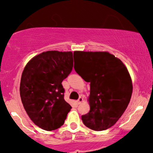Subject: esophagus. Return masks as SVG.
Segmentation results:
<instances>
[{"label": "esophagus", "instance_id": "34e87169", "mask_svg": "<svg viewBox=\"0 0 153 153\" xmlns=\"http://www.w3.org/2000/svg\"><path fill=\"white\" fill-rule=\"evenodd\" d=\"M83 101H84L83 99H82V97H80V98H79V99H78V101H77V102H78V104H80V103H81Z\"/></svg>", "mask_w": 153, "mask_h": 153}]
</instances>
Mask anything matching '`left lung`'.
<instances>
[{"mask_svg":"<svg viewBox=\"0 0 153 153\" xmlns=\"http://www.w3.org/2000/svg\"><path fill=\"white\" fill-rule=\"evenodd\" d=\"M78 65L75 71L90 82V111L82 116L83 124L95 131L111 127L130 101L132 82L127 67L108 52L75 51Z\"/></svg>","mask_w":153,"mask_h":153,"instance_id":"obj_1","label":"left lung"}]
</instances>
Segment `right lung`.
I'll return each instance as SVG.
<instances>
[{"label": "right lung", "instance_id": "1", "mask_svg": "<svg viewBox=\"0 0 153 153\" xmlns=\"http://www.w3.org/2000/svg\"><path fill=\"white\" fill-rule=\"evenodd\" d=\"M73 66V52L52 50L34 56L24 68L21 99L31 120L42 129H58L72 108L64 99L62 82Z\"/></svg>", "mask_w": 153, "mask_h": 153}]
</instances>
